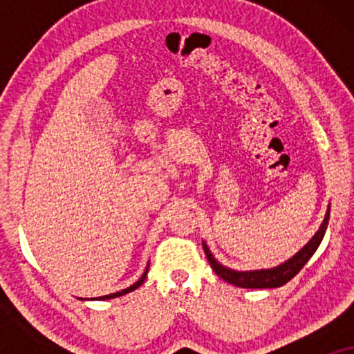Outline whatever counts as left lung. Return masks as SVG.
<instances>
[{
    "label": "left lung",
    "instance_id": "obj_1",
    "mask_svg": "<svg viewBox=\"0 0 354 354\" xmlns=\"http://www.w3.org/2000/svg\"><path fill=\"white\" fill-rule=\"evenodd\" d=\"M328 217H330V206L327 207L326 217H324L321 227H319V230L314 234L313 239L309 240L297 254L292 256L288 261H285V263L272 269L232 270L229 268H225V266H222L221 263H217L205 241H203V248H205L206 258L209 261L212 270H214L221 279H224L225 282H229L240 288H277L287 283L288 280H292L295 275L303 269V266L308 263L309 258L314 254V251H316L317 246L321 245L324 234H326V229L328 225Z\"/></svg>",
    "mask_w": 354,
    "mask_h": 354
}]
</instances>
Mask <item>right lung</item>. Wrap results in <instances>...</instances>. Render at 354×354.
I'll return each instance as SVG.
<instances>
[{"instance_id": "add662e5", "label": "right lung", "mask_w": 354, "mask_h": 354, "mask_svg": "<svg viewBox=\"0 0 354 354\" xmlns=\"http://www.w3.org/2000/svg\"><path fill=\"white\" fill-rule=\"evenodd\" d=\"M148 268L149 266H147V269H145V272H143V275L142 277H140L137 282H135L133 285H130L129 288H125V290H120V292H115V293H111V295H104V297H98V298H91V299H111V298H118V297H122V295H127V293H130V292H133V290H137L140 285H142L143 282H145V279H147V274H148Z\"/></svg>"}]
</instances>
